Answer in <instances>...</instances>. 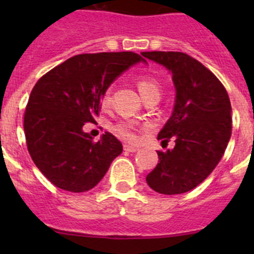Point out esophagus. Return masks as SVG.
<instances>
[{
  "label": "esophagus",
  "instance_id": "esophagus-1",
  "mask_svg": "<svg viewBox=\"0 0 254 254\" xmlns=\"http://www.w3.org/2000/svg\"><path fill=\"white\" fill-rule=\"evenodd\" d=\"M123 150H125V151H127V152H136V151H138L137 147L129 146V145H125V146H123Z\"/></svg>",
  "mask_w": 254,
  "mask_h": 254
}]
</instances>
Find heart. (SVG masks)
Masks as SVG:
<instances>
[{
	"mask_svg": "<svg viewBox=\"0 0 254 254\" xmlns=\"http://www.w3.org/2000/svg\"><path fill=\"white\" fill-rule=\"evenodd\" d=\"M137 89L140 91L141 96L152 93V91H158L159 93V82L151 76H140L137 78ZM109 102H111V93H109V90H105L100 96V104H102L103 108H105L109 105ZM137 126L132 123L131 121H120V122L114 123L112 126V132L116 136H118L121 140L127 141V142L137 141Z\"/></svg>",
	"mask_w": 254,
	"mask_h": 254,
	"instance_id": "obj_1",
	"label": "heart"
}]
</instances>
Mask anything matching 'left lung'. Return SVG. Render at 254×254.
Masks as SVG:
<instances>
[{"label":"left lung","instance_id":"8db88e82","mask_svg":"<svg viewBox=\"0 0 254 254\" xmlns=\"http://www.w3.org/2000/svg\"><path fill=\"white\" fill-rule=\"evenodd\" d=\"M172 71L176 105L158 134L176 146L158 151L159 163L146 177L150 188L179 194L202 183L223 158L232 136V105L228 91L207 67L182 52H142Z\"/></svg>","mask_w":254,"mask_h":254}]
</instances>
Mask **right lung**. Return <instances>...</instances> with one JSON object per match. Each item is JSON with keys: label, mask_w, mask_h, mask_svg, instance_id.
I'll return each mask as SVG.
<instances>
[{"label": "right lung", "mask_w": 254, "mask_h": 254, "mask_svg": "<svg viewBox=\"0 0 254 254\" xmlns=\"http://www.w3.org/2000/svg\"><path fill=\"white\" fill-rule=\"evenodd\" d=\"M142 60L133 52L84 53L43 75L29 96L24 113L31 159L56 187L86 192L95 187L122 152L109 132L94 141L82 131L99 117L100 96L117 76Z\"/></svg>", "instance_id": "obj_1"}]
</instances>
